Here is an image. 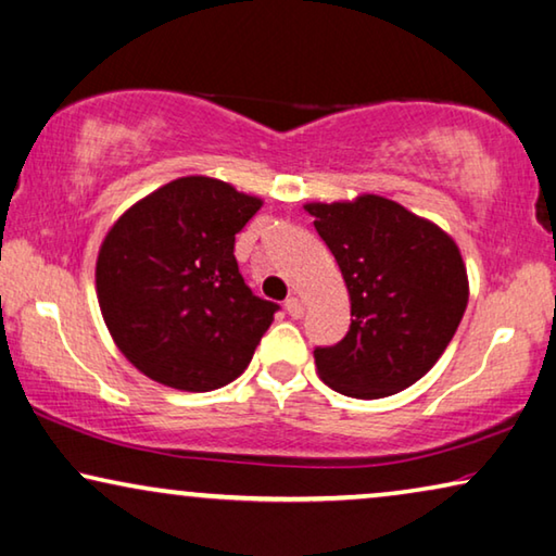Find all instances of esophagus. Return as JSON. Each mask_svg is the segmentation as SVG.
<instances>
[{
	"label": "esophagus",
	"instance_id": "1",
	"mask_svg": "<svg viewBox=\"0 0 556 556\" xmlns=\"http://www.w3.org/2000/svg\"><path fill=\"white\" fill-rule=\"evenodd\" d=\"M286 311H288V316H291V318H301L303 316V303L298 301L295 295H291L286 301Z\"/></svg>",
	"mask_w": 556,
	"mask_h": 556
}]
</instances>
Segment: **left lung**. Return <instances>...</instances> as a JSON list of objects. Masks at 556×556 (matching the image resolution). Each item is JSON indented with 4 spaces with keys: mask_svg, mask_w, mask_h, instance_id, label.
Listing matches in <instances>:
<instances>
[{
    "mask_svg": "<svg viewBox=\"0 0 556 556\" xmlns=\"http://www.w3.org/2000/svg\"><path fill=\"white\" fill-rule=\"evenodd\" d=\"M303 207L331 248L351 301L343 341L313 351L320 381L351 399L414 386L452 343L469 303L454 238L371 192Z\"/></svg>",
    "mask_w": 556,
    "mask_h": 556,
    "instance_id": "obj_1",
    "label": "left lung"
}]
</instances>
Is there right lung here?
Segmentation results:
<instances>
[{
	"mask_svg": "<svg viewBox=\"0 0 556 556\" xmlns=\"http://www.w3.org/2000/svg\"><path fill=\"white\" fill-rule=\"evenodd\" d=\"M263 200L188 175L127 207L104 236L94 288L123 356L152 381L203 393L236 381L273 324L232 255Z\"/></svg>",
	"mask_w": 556,
	"mask_h": 556,
	"instance_id": "obj_1",
	"label": "right lung"
}]
</instances>
